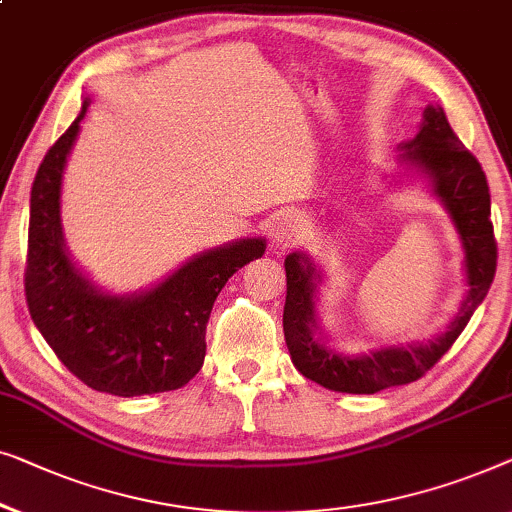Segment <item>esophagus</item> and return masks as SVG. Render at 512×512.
Returning a JSON list of instances; mask_svg holds the SVG:
<instances>
[{
  "label": "esophagus",
  "instance_id": "1",
  "mask_svg": "<svg viewBox=\"0 0 512 512\" xmlns=\"http://www.w3.org/2000/svg\"><path fill=\"white\" fill-rule=\"evenodd\" d=\"M301 229H304V222L297 215H283L273 222L271 227V241L276 248H287L292 246L294 241L301 236Z\"/></svg>",
  "mask_w": 512,
  "mask_h": 512
}]
</instances>
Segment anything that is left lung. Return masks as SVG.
<instances>
[{"label": "left lung", "instance_id": "1", "mask_svg": "<svg viewBox=\"0 0 512 512\" xmlns=\"http://www.w3.org/2000/svg\"><path fill=\"white\" fill-rule=\"evenodd\" d=\"M403 160L417 164L434 183V192L443 201L455 222L464 246L466 262V294L457 318L450 322L445 334L424 345L387 348L369 357L348 359L327 350L315 341L318 331L313 313V276L315 269L304 255L292 253L285 259L287 297L283 311L285 343L292 362L306 378L334 392L373 394L385 387L408 385L422 378L445 352L452 348L480 301L487 297L496 273V239L489 215V185L480 162L471 150L464 148L459 136L452 132L443 109L424 111L420 134L406 143Z\"/></svg>", "mask_w": 512, "mask_h": 512}]
</instances>
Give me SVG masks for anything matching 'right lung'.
Instances as JSON below:
<instances>
[{
  "label": "right lung",
  "mask_w": 512,
  "mask_h": 512,
  "mask_svg": "<svg viewBox=\"0 0 512 512\" xmlns=\"http://www.w3.org/2000/svg\"><path fill=\"white\" fill-rule=\"evenodd\" d=\"M90 102L39 164L32 183L25 299L34 325L78 380L115 397L178 390L206 355L213 301L241 266L264 255L262 239L194 257L155 290L106 297L69 262L60 229V181Z\"/></svg>",
  "instance_id": "right-lung-1"
}]
</instances>
